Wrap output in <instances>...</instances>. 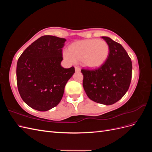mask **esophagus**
Here are the masks:
<instances>
[{
    "label": "esophagus",
    "mask_w": 152,
    "mask_h": 152,
    "mask_svg": "<svg viewBox=\"0 0 152 152\" xmlns=\"http://www.w3.org/2000/svg\"><path fill=\"white\" fill-rule=\"evenodd\" d=\"M75 70L76 72H79L80 71V68L79 67H78V66H75Z\"/></svg>",
    "instance_id": "34e87169"
}]
</instances>
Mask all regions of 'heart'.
Here are the masks:
<instances>
[{"instance_id":"b5f03b06","label":"heart","mask_w":152,"mask_h":152,"mask_svg":"<svg viewBox=\"0 0 152 152\" xmlns=\"http://www.w3.org/2000/svg\"><path fill=\"white\" fill-rule=\"evenodd\" d=\"M63 56L69 61H81L84 66L96 69L107 61L110 53L108 43L103 40L87 39L78 41L68 48Z\"/></svg>"}]
</instances>
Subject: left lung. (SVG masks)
I'll return each mask as SVG.
<instances>
[{
    "mask_svg": "<svg viewBox=\"0 0 152 152\" xmlns=\"http://www.w3.org/2000/svg\"><path fill=\"white\" fill-rule=\"evenodd\" d=\"M110 48L107 61L95 70L82 69L83 87L93 102L106 105L120 100L129 89L132 77V61L126 50L115 41L102 37Z\"/></svg>",
    "mask_w": 152,
    "mask_h": 152,
    "instance_id": "obj_1",
    "label": "left lung"
}]
</instances>
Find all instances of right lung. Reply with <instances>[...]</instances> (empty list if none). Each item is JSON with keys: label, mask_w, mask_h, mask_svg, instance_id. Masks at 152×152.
Returning a JSON list of instances; mask_svg holds the SVG:
<instances>
[{"label": "right lung", "mask_w": 152, "mask_h": 152, "mask_svg": "<svg viewBox=\"0 0 152 152\" xmlns=\"http://www.w3.org/2000/svg\"><path fill=\"white\" fill-rule=\"evenodd\" d=\"M65 41L53 35L40 37L18 59V91L23 102L33 109L45 112L57 106L66 84L75 73L73 66H61Z\"/></svg>", "instance_id": "right-lung-1"}]
</instances>
